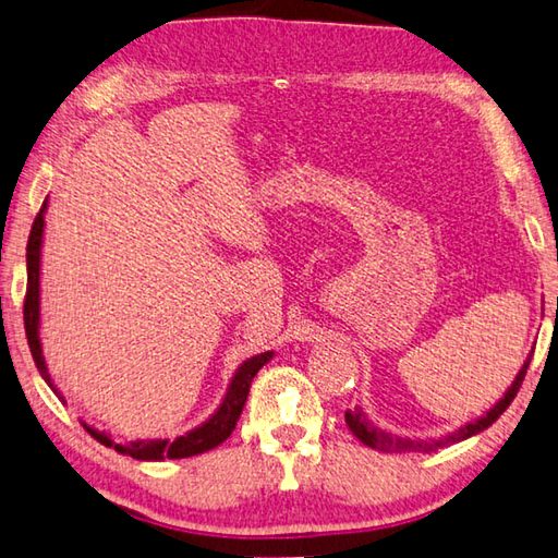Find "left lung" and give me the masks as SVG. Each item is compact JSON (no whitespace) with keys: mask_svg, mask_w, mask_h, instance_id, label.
Listing matches in <instances>:
<instances>
[{"mask_svg":"<svg viewBox=\"0 0 558 558\" xmlns=\"http://www.w3.org/2000/svg\"><path fill=\"white\" fill-rule=\"evenodd\" d=\"M530 362H532V354L527 356V362H524L520 374L514 376V381H512V386L508 388V393L502 396L500 401H498L496 405H493L486 415H483L481 420H476V423L461 427L459 433H454V435H447V437H439V439H429V442H415V439L393 437V435L384 433V429L374 427V425L369 423V420H366V415L362 413L360 408L347 410L344 420H347V425H350V429L354 433V437H360L362 442H364L366 447H372V449H381V451H437V449H442V447L461 442V439H466V437H471V435H478L481 429H486L488 425L496 423V420H498L502 413H506L508 405L514 401V396H518L520 386H522V381H524V374H527V369H530Z\"/></svg>","mask_w":558,"mask_h":558,"instance_id":"left-lung-1","label":"left lung"}]
</instances>
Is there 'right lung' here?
I'll return each instance as SVG.
<instances>
[{"mask_svg": "<svg viewBox=\"0 0 558 558\" xmlns=\"http://www.w3.org/2000/svg\"><path fill=\"white\" fill-rule=\"evenodd\" d=\"M44 214H46V202H44V206H40V211L34 220V228H31L28 245H26L28 281H26V299H24V328H26V340L31 347V354H34L38 372L46 378V384L52 388V391H56V386L50 384L44 354H40V340H38V315H40V311H38V277H40V240H44ZM271 354L275 352L257 354L240 366L238 374L233 376V381H230L223 403H220L216 413L208 417L202 427H196V429H192V433L177 437L174 442H170V439H138V442L116 445L107 433H99V429H94L89 425H84V427H87V433L104 447H113L116 451L129 454L133 459L162 461V459H184V457L202 454V451L223 445L226 439L233 435L238 417H240V413H243V405L247 401L252 378H255V374L262 369V366L269 362Z\"/></svg>", "mask_w": 558, "mask_h": 558, "instance_id": "right-lung-1", "label": "right lung"}]
</instances>
